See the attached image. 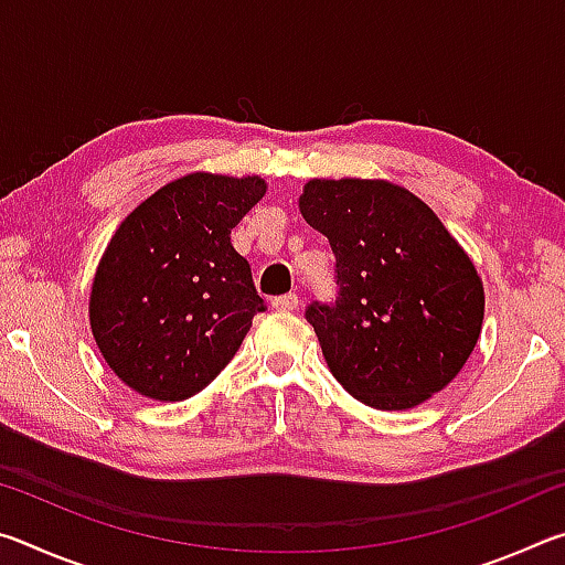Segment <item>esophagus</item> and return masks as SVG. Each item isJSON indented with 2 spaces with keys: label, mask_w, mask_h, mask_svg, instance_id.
Masks as SVG:
<instances>
[{
  "label": "esophagus",
  "mask_w": 565,
  "mask_h": 565,
  "mask_svg": "<svg viewBox=\"0 0 565 565\" xmlns=\"http://www.w3.org/2000/svg\"><path fill=\"white\" fill-rule=\"evenodd\" d=\"M271 309L276 311H296L299 309V294H284L271 299Z\"/></svg>",
  "instance_id": "34e87169"
}]
</instances>
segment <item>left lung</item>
<instances>
[{"label": "left lung", "instance_id": "8db88e82", "mask_svg": "<svg viewBox=\"0 0 565 565\" xmlns=\"http://www.w3.org/2000/svg\"><path fill=\"white\" fill-rule=\"evenodd\" d=\"M299 209L337 256V301H313L306 321L339 384L381 411L414 408L451 384L486 301L441 218L384 179H311Z\"/></svg>", "mask_w": 565, "mask_h": 565}]
</instances>
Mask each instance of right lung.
I'll return each instance as SVG.
<instances>
[{"instance_id": "right-lung-1", "label": "right lung", "mask_w": 565, "mask_h": 565, "mask_svg": "<svg viewBox=\"0 0 565 565\" xmlns=\"http://www.w3.org/2000/svg\"><path fill=\"white\" fill-rule=\"evenodd\" d=\"M266 194L262 177L186 174L124 218L89 296L94 341L137 394L184 401L212 384L264 311L232 228Z\"/></svg>"}]
</instances>
